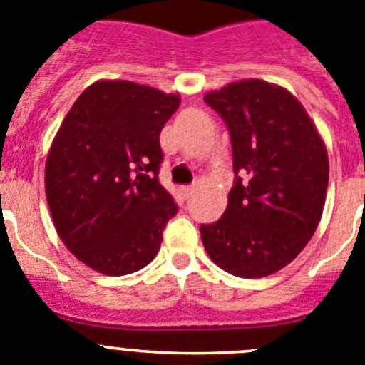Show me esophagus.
<instances>
[{
    "label": "esophagus",
    "mask_w": 365,
    "mask_h": 365,
    "mask_svg": "<svg viewBox=\"0 0 365 365\" xmlns=\"http://www.w3.org/2000/svg\"><path fill=\"white\" fill-rule=\"evenodd\" d=\"M180 193L185 195V199H188L193 193V186H182V188H180Z\"/></svg>",
    "instance_id": "1"
}]
</instances>
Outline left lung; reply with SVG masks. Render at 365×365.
<instances>
[{"instance_id": "left-lung-1", "label": "left lung", "mask_w": 365, "mask_h": 365, "mask_svg": "<svg viewBox=\"0 0 365 365\" xmlns=\"http://www.w3.org/2000/svg\"><path fill=\"white\" fill-rule=\"evenodd\" d=\"M230 133L234 186L222 217L201 225L215 265L263 278L289 265L314 234L329 182L327 150L291 93L263 80L205 96Z\"/></svg>"}]
</instances>
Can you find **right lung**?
<instances>
[{"label":"right lung","instance_id":"1","mask_svg":"<svg viewBox=\"0 0 365 365\" xmlns=\"http://www.w3.org/2000/svg\"><path fill=\"white\" fill-rule=\"evenodd\" d=\"M177 95L100 80L76 98L45 164V193L60 240L93 270L124 276L159 252L177 214L159 182V135Z\"/></svg>","mask_w":365,"mask_h":365}]
</instances>
